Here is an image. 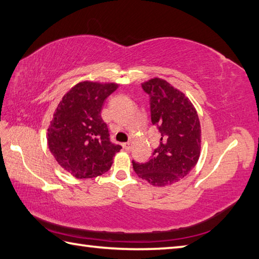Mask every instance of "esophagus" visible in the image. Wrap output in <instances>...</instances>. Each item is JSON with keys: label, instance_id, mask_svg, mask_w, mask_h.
Returning <instances> with one entry per match:
<instances>
[{"label": "esophagus", "instance_id": "obj_1", "mask_svg": "<svg viewBox=\"0 0 259 259\" xmlns=\"http://www.w3.org/2000/svg\"><path fill=\"white\" fill-rule=\"evenodd\" d=\"M133 146H134V142L133 141H128V142H125V144H123V148H124V149L125 150H131V149H133Z\"/></svg>", "mask_w": 259, "mask_h": 259}]
</instances>
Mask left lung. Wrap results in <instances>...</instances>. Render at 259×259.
<instances>
[{
    "instance_id": "8db88e82",
    "label": "left lung",
    "mask_w": 259,
    "mask_h": 259,
    "mask_svg": "<svg viewBox=\"0 0 259 259\" xmlns=\"http://www.w3.org/2000/svg\"><path fill=\"white\" fill-rule=\"evenodd\" d=\"M142 89L150 97L151 122L161 138L149 161L133 160L134 170L152 186H170L189 175L199 159V118L189 99L166 80L151 79Z\"/></svg>"
}]
</instances>
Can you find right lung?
Instances as JSON below:
<instances>
[{
    "label": "right lung",
    "mask_w": 259,
    "mask_h": 259,
    "mask_svg": "<svg viewBox=\"0 0 259 259\" xmlns=\"http://www.w3.org/2000/svg\"><path fill=\"white\" fill-rule=\"evenodd\" d=\"M115 83L84 81L75 84L53 114L48 145L57 162L78 179L107 172L121 146L110 141L101 118L103 102L117 90Z\"/></svg>",
    "instance_id": "obj_1"
}]
</instances>
